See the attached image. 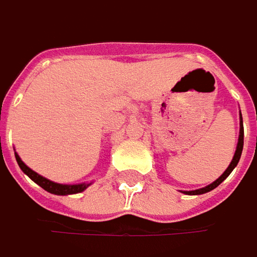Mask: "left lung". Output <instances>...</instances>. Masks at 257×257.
I'll return each mask as SVG.
<instances>
[{
  "label": "left lung",
  "instance_id": "left-lung-1",
  "mask_svg": "<svg viewBox=\"0 0 257 257\" xmlns=\"http://www.w3.org/2000/svg\"><path fill=\"white\" fill-rule=\"evenodd\" d=\"M243 137H244V130H243V117H241V112H240V132H238V140H237V148H236V152H234V156H233V159L230 162V165H228V168L225 169L223 175L218 178V179H215L212 184L210 185L204 186V188H199V189H195V191H181V192H184L186 195H201V194H205V192H210L212 191L214 188H217V186L220 185L223 181H224L225 178L230 175V173L233 172V169L237 166L238 161H240V156H241V152H243Z\"/></svg>",
  "mask_w": 257,
  "mask_h": 257
}]
</instances>
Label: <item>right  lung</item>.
<instances>
[{"instance_id": "right-lung-1", "label": "right lung", "mask_w": 257, "mask_h": 257, "mask_svg": "<svg viewBox=\"0 0 257 257\" xmlns=\"http://www.w3.org/2000/svg\"><path fill=\"white\" fill-rule=\"evenodd\" d=\"M14 155H16V161H17V163H19L20 169L26 173L32 181H34L37 185L42 186L45 191L50 192V194H55V195H71V194H79V192L85 191L88 186L91 185V182H89V184H86V182H84V184H75V185H66V184H58V182H53V181H50V179H47V178H45V176H42V175H39L37 172H34L33 169H30L24 162L21 161V158H20L17 152H14Z\"/></svg>"}]
</instances>
